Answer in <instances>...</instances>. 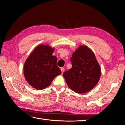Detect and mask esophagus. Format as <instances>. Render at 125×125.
Masks as SVG:
<instances>
[{
	"label": "esophagus",
	"instance_id": "1",
	"mask_svg": "<svg viewBox=\"0 0 125 125\" xmlns=\"http://www.w3.org/2000/svg\"><path fill=\"white\" fill-rule=\"evenodd\" d=\"M61 71H62V73H63V72L64 71V69L63 67H62V68H61Z\"/></svg>",
	"mask_w": 125,
	"mask_h": 125
}]
</instances>
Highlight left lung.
Listing matches in <instances>:
<instances>
[{"instance_id": "1", "label": "left lung", "mask_w": 125, "mask_h": 125, "mask_svg": "<svg viewBox=\"0 0 125 125\" xmlns=\"http://www.w3.org/2000/svg\"><path fill=\"white\" fill-rule=\"evenodd\" d=\"M71 62L72 68L63 73L68 87L78 94L90 91L101 76V68L93 51L86 45H80L72 54Z\"/></svg>"}]
</instances>
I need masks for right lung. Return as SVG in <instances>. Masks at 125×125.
<instances>
[{
	"instance_id": "1",
	"label": "right lung",
	"mask_w": 125,
	"mask_h": 125,
	"mask_svg": "<svg viewBox=\"0 0 125 125\" xmlns=\"http://www.w3.org/2000/svg\"><path fill=\"white\" fill-rule=\"evenodd\" d=\"M54 48L48 44L37 46L24 64V75L28 83L37 90L51 85L56 76L62 73L57 65V57L53 56Z\"/></svg>"
}]
</instances>
